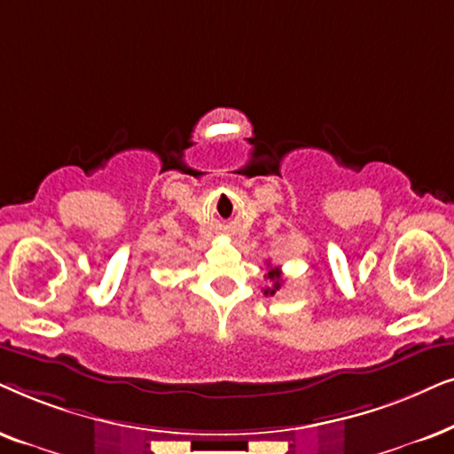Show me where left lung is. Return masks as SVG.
Segmentation results:
<instances>
[{"mask_svg":"<svg viewBox=\"0 0 454 454\" xmlns=\"http://www.w3.org/2000/svg\"><path fill=\"white\" fill-rule=\"evenodd\" d=\"M268 280L271 282L268 288L263 290V294H270V297H274V294L278 293V290H280V286H282V271H280V268H270V271H268Z\"/></svg>","mask_w":454,"mask_h":454,"instance_id":"left-lung-1","label":"left lung"}]
</instances>
